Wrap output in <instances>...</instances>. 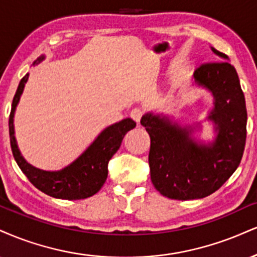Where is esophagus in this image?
Returning a JSON list of instances; mask_svg holds the SVG:
<instances>
[{"mask_svg": "<svg viewBox=\"0 0 257 257\" xmlns=\"http://www.w3.org/2000/svg\"><path fill=\"white\" fill-rule=\"evenodd\" d=\"M142 115H144V111H142L141 109H139V107H135V109H133L132 112H131V117L135 120V122H138V123L140 122Z\"/></svg>", "mask_w": 257, "mask_h": 257, "instance_id": "1", "label": "esophagus"}]
</instances>
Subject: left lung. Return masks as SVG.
I'll return each mask as SVG.
<instances>
[{
	"label": "left lung",
	"instance_id": "8db88e82",
	"mask_svg": "<svg viewBox=\"0 0 257 257\" xmlns=\"http://www.w3.org/2000/svg\"><path fill=\"white\" fill-rule=\"evenodd\" d=\"M212 51L228 60L214 48ZM193 76L214 99L207 117L214 123V140L197 142L191 135L194 126L172 123L166 116L148 112L140 120L151 138L148 163L154 188L163 196L182 201L202 199L218 190L239 165L246 139L245 99L232 64L203 63Z\"/></svg>",
	"mask_w": 257,
	"mask_h": 257
}]
</instances>
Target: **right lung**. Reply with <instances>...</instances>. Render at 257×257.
I'll list each match as a JSON object with an SVG mask.
<instances>
[{
    "mask_svg": "<svg viewBox=\"0 0 257 257\" xmlns=\"http://www.w3.org/2000/svg\"><path fill=\"white\" fill-rule=\"evenodd\" d=\"M44 60V56L33 62V66ZM29 74L21 79L12 103L9 115V138L14 159L21 171L37 189L46 195L64 200L87 199L100 190L107 177V164L122 144L123 138L137 126L132 118H124L104 129L86 151L73 163L58 171H45L32 166L21 156L14 132V113L24 92Z\"/></svg>",
    "mask_w": 257,
    "mask_h": 257,
    "instance_id": "add662e5",
    "label": "right lung"
}]
</instances>
